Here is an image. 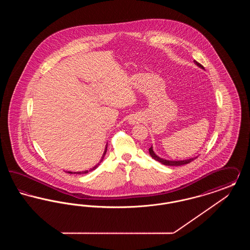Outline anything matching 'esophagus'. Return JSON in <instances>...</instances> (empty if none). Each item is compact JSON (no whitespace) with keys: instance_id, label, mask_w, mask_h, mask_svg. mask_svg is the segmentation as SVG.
Here are the masks:
<instances>
[{"instance_id":"obj_1","label":"esophagus","mask_w":250,"mask_h":250,"mask_svg":"<svg viewBox=\"0 0 250 250\" xmlns=\"http://www.w3.org/2000/svg\"><path fill=\"white\" fill-rule=\"evenodd\" d=\"M132 123H135V122H134V120H132Z\"/></svg>"}]
</instances>
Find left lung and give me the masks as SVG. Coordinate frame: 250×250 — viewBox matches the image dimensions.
Segmentation results:
<instances>
[{
  "label": "left lung",
  "instance_id": "obj_1",
  "mask_svg": "<svg viewBox=\"0 0 250 250\" xmlns=\"http://www.w3.org/2000/svg\"><path fill=\"white\" fill-rule=\"evenodd\" d=\"M194 62H195L197 65H199L200 67L203 68V66H202V64H201L200 62H198L197 61H194ZM149 153H150V155H151V156H152L154 159L157 160V161H159L160 163H162L163 165H166V166H182V165H185V164H188V163H190L191 161H193L194 159H196V158H197V157H193V158H189V159H187V160H180V161H170V160H166V159L160 158L159 156H157V155H155V153H154V151H153V148H152V147H150V148H149Z\"/></svg>",
  "mask_w": 250,
  "mask_h": 250
}]
</instances>
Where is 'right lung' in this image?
<instances>
[{
	"label": "right lung",
	"mask_w": 250,
	"mask_h": 250,
	"mask_svg": "<svg viewBox=\"0 0 250 250\" xmlns=\"http://www.w3.org/2000/svg\"><path fill=\"white\" fill-rule=\"evenodd\" d=\"M107 147H106V150H105V153H104V155H103V157H102V159H101V161L103 160V158H104V156H105V155H106V152H107ZM100 161V162H101ZM97 165H99V164H97ZM97 167V166H95L93 168H91V169H89V171H92V170H94V169H95ZM69 173H73V172H71V171H68ZM88 172V170H86V171H83V172H74V173H78V174H82V173H87Z\"/></svg>",
	"instance_id": "obj_1"
}]
</instances>
